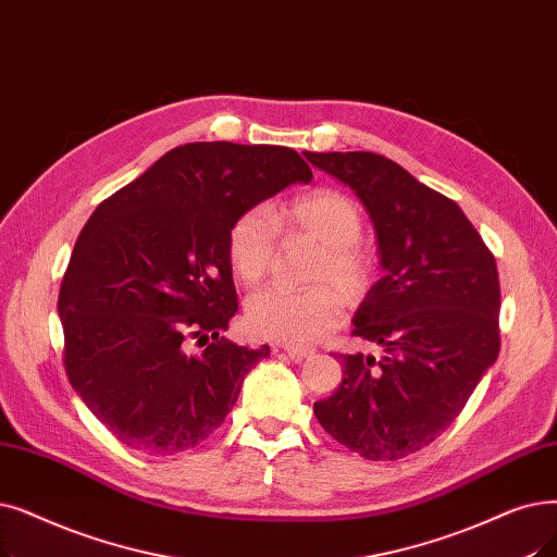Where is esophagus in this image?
Returning <instances> with one entry per match:
<instances>
[{
	"instance_id": "esophagus-1",
	"label": "esophagus",
	"mask_w": 557,
	"mask_h": 557,
	"mask_svg": "<svg viewBox=\"0 0 557 557\" xmlns=\"http://www.w3.org/2000/svg\"><path fill=\"white\" fill-rule=\"evenodd\" d=\"M284 352L292 357L294 361H302V359L311 357L317 350H313V348H298V346H284Z\"/></svg>"
}]
</instances>
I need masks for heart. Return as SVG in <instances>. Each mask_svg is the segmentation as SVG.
<instances>
[{
    "label": "heart",
    "mask_w": 557,
    "mask_h": 557,
    "mask_svg": "<svg viewBox=\"0 0 557 557\" xmlns=\"http://www.w3.org/2000/svg\"><path fill=\"white\" fill-rule=\"evenodd\" d=\"M282 232L288 238H307L321 246L309 271V282L319 284L302 292L282 286L263 288L246 305L248 330L261 338L288 346H305L342 323L346 300L364 298L373 284L375 259L361 244L364 215L359 205L332 188H317L288 202L280 215L265 205L246 209L227 234V257L234 275L257 286L275 269Z\"/></svg>",
    "instance_id": "b5f03b06"
}]
</instances>
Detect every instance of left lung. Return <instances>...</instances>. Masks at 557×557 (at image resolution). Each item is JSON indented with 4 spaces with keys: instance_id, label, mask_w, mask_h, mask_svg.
I'll list each match as a JSON object with an SVG mask.
<instances>
[{
    "instance_id": "left-lung-1",
    "label": "left lung",
    "mask_w": 557,
    "mask_h": 557,
    "mask_svg": "<svg viewBox=\"0 0 557 557\" xmlns=\"http://www.w3.org/2000/svg\"><path fill=\"white\" fill-rule=\"evenodd\" d=\"M355 190L375 234L380 277L352 334L384 357L338 355L344 380L313 403L323 430L367 459L417 453L459 417L500 350L496 259L450 198L373 152H305Z\"/></svg>"
}]
</instances>
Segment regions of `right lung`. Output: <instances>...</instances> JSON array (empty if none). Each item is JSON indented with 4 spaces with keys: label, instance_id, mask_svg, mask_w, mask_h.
<instances>
[{
    "label": "right lung",
    "instance_id": "right-lung-1",
    "mask_svg": "<svg viewBox=\"0 0 557 557\" xmlns=\"http://www.w3.org/2000/svg\"><path fill=\"white\" fill-rule=\"evenodd\" d=\"M311 168L282 145L186 143L115 190L84 225L59 292L63 364L125 446L173 455L221 428L271 348L221 332L238 311L227 234ZM193 337L208 344L187 352Z\"/></svg>",
    "mask_w": 557,
    "mask_h": 557
}]
</instances>
